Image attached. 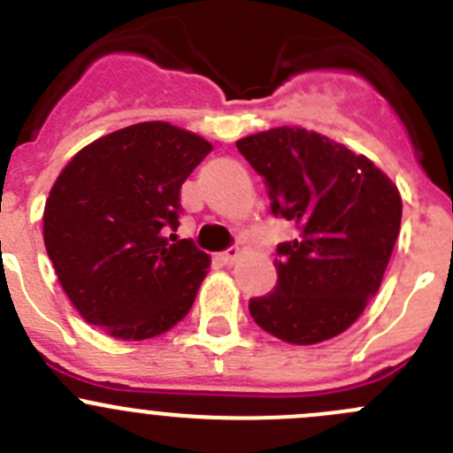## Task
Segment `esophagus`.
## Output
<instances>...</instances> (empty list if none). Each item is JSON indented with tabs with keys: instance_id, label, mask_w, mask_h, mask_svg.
Returning <instances> with one entry per match:
<instances>
[{
	"instance_id": "esophagus-1",
	"label": "esophagus",
	"mask_w": 453,
	"mask_h": 453,
	"mask_svg": "<svg viewBox=\"0 0 453 453\" xmlns=\"http://www.w3.org/2000/svg\"><path fill=\"white\" fill-rule=\"evenodd\" d=\"M236 258H239V248H236V245H232V248H227L226 252H221V261L226 263V265H232Z\"/></svg>"
}]
</instances>
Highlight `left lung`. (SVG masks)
<instances>
[{
	"instance_id": "obj_1",
	"label": "left lung",
	"mask_w": 453,
	"mask_h": 453,
	"mask_svg": "<svg viewBox=\"0 0 453 453\" xmlns=\"http://www.w3.org/2000/svg\"><path fill=\"white\" fill-rule=\"evenodd\" d=\"M236 148L265 179L272 214L298 227L276 248L274 292L250 298L254 323L292 345L338 336L379 292L401 232L398 188L367 157L296 126Z\"/></svg>"
}]
</instances>
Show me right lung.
<instances>
[{
	"label": "right lung",
	"instance_id": "1",
	"mask_svg": "<svg viewBox=\"0 0 453 453\" xmlns=\"http://www.w3.org/2000/svg\"><path fill=\"white\" fill-rule=\"evenodd\" d=\"M210 150L199 134L143 121L96 139L61 170L43 243L86 323L143 341L190 311L210 257L168 232L179 227L183 181Z\"/></svg>",
	"mask_w": 453,
	"mask_h": 453
}]
</instances>
